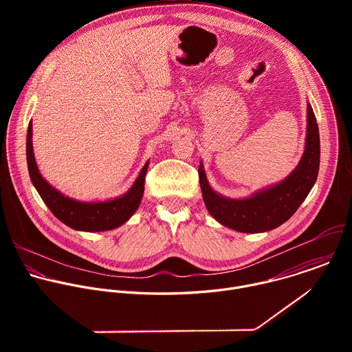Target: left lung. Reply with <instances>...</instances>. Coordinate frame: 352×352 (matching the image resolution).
Wrapping results in <instances>:
<instances>
[{
	"instance_id": "1",
	"label": "left lung",
	"mask_w": 352,
	"mask_h": 352,
	"mask_svg": "<svg viewBox=\"0 0 352 352\" xmlns=\"http://www.w3.org/2000/svg\"><path fill=\"white\" fill-rule=\"evenodd\" d=\"M320 163V139L316 117L308 104L305 152L298 167L278 185L235 200L217 195L209 185L204 167H199V182L209 213L223 226L239 232H263L285 223L304 202L316 182Z\"/></svg>"
}]
</instances>
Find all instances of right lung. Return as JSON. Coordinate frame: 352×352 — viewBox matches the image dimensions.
<instances>
[{
	"label": "right lung",
	"instance_id": "1",
	"mask_svg": "<svg viewBox=\"0 0 352 352\" xmlns=\"http://www.w3.org/2000/svg\"><path fill=\"white\" fill-rule=\"evenodd\" d=\"M26 159L30 179L38 195L44 200V204L58 220H61L64 224L74 230L96 232L117 228L122 226L140 205L148 163L144 164L138 179L124 196L109 200V202L83 204L64 196L40 175L33 155L32 122L29 124L26 136Z\"/></svg>",
	"mask_w": 352,
	"mask_h": 352
}]
</instances>
